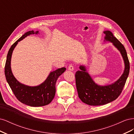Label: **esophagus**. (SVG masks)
Segmentation results:
<instances>
[{"label":"esophagus","mask_w":134,"mask_h":134,"mask_svg":"<svg viewBox=\"0 0 134 134\" xmlns=\"http://www.w3.org/2000/svg\"><path fill=\"white\" fill-rule=\"evenodd\" d=\"M68 69L69 70H70V71L74 70V66H73V65H72V64L69 65V66H68Z\"/></svg>","instance_id":"esophagus-1"}]
</instances>
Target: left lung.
I'll use <instances>...</instances> for the list:
<instances>
[{
    "label": "left lung",
    "mask_w": 134,
    "mask_h": 134,
    "mask_svg": "<svg viewBox=\"0 0 134 134\" xmlns=\"http://www.w3.org/2000/svg\"><path fill=\"white\" fill-rule=\"evenodd\" d=\"M104 41L112 42L123 58L125 69L120 78L111 84L100 86L96 84L85 66L80 65V70L75 74V82L79 98L83 102L91 106H100L107 104L118 98L125 86L130 71V63L127 52L123 44L110 31H104Z\"/></svg>",
    "instance_id": "8db88e82"
}]
</instances>
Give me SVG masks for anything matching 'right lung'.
<instances>
[{
	"instance_id": "right-lung-1",
	"label": "right lung",
	"mask_w": 134,
	"mask_h": 134,
	"mask_svg": "<svg viewBox=\"0 0 134 134\" xmlns=\"http://www.w3.org/2000/svg\"><path fill=\"white\" fill-rule=\"evenodd\" d=\"M38 31H30L24 34L14 42L8 52L5 65V75L8 83L16 98L23 104L31 107H40L49 104L54 99L55 92V84L58 78L66 70L65 68L58 69L51 71L46 79L37 86H28L21 83L15 79L11 70L12 55L18 42L30 35L38 34Z\"/></svg>"
}]
</instances>
